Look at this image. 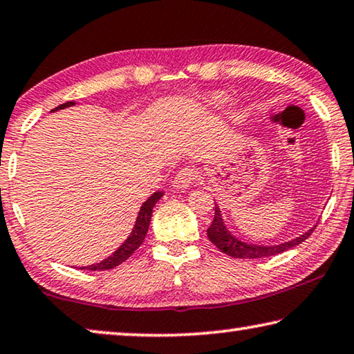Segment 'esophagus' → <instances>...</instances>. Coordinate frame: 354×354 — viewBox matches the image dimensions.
<instances>
[{
  "instance_id": "obj_1",
  "label": "esophagus",
  "mask_w": 354,
  "mask_h": 354,
  "mask_svg": "<svg viewBox=\"0 0 354 354\" xmlns=\"http://www.w3.org/2000/svg\"><path fill=\"white\" fill-rule=\"evenodd\" d=\"M198 173L195 171V168H183V170H179L176 173L175 179H173V187L178 189V190H186L190 186H192L195 179H197Z\"/></svg>"
}]
</instances>
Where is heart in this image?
I'll list each match as a JSON object with an SVG mask.
<instances>
[{"mask_svg":"<svg viewBox=\"0 0 354 354\" xmlns=\"http://www.w3.org/2000/svg\"><path fill=\"white\" fill-rule=\"evenodd\" d=\"M205 102H206V106H209V109L221 110V109H227L230 102H232V99L222 93H214L211 94V96H207Z\"/></svg>","mask_w":354,"mask_h":354,"instance_id":"1","label":"heart"}]
</instances>
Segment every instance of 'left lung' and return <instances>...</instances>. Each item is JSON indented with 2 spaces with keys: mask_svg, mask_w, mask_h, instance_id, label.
I'll list each match as a JSON object with an SVG mask.
<instances>
[{
  "mask_svg": "<svg viewBox=\"0 0 354 354\" xmlns=\"http://www.w3.org/2000/svg\"><path fill=\"white\" fill-rule=\"evenodd\" d=\"M317 225L308 228L306 233L299 234L295 239L285 241V243L280 244H272V245H265V244H254V243H245V241L239 239L238 236L230 232L228 227L225 225V221L222 217V211L218 205H216V212H214V221L207 228V238L216 248L233 258H265V257H274L282 254V252H287L290 249L296 248L301 243L310 236L313 230Z\"/></svg>",
  "mask_w": 354,
  "mask_h": 354,
  "instance_id": "8db88e82",
  "label": "left lung"
}]
</instances>
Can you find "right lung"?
<instances>
[{
	"label": "right lung",
	"instance_id": "add662e5",
	"mask_svg": "<svg viewBox=\"0 0 354 354\" xmlns=\"http://www.w3.org/2000/svg\"><path fill=\"white\" fill-rule=\"evenodd\" d=\"M75 105V102H66V104H61L53 109L52 111H58V110H63L67 109V106H72ZM162 197H164V192L162 190H157L154 192L151 197L145 201V203L140 206V211H138V216L136 218V225H133L132 232L129 236L126 238L124 243H122L120 248H118L113 254L110 257L104 258L102 261L96 263V265H89V266H80V269H88V271H105V269H111L118 265H121L122 261H126L129 257H131L133 252H136L140 245H142L145 236H147L148 233V228H149V222H151V216H153V209L157 201H159Z\"/></svg>",
	"mask_w": 354,
	"mask_h": 354
}]
</instances>
